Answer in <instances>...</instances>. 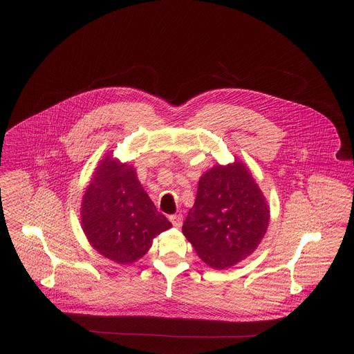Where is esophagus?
Listing matches in <instances>:
<instances>
[{"label": "esophagus", "mask_w": 354, "mask_h": 354, "mask_svg": "<svg viewBox=\"0 0 354 354\" xmlns=\"http://www.w3.org/2000/svg\"><path fill=\"white\" fill-rule=\"evenodd\" d=\"M169 221L172 223V225H174V227L179 228V227H182L183 216H182L180 214H178V215H171V216H169Z\"/></svg>", "instance_id": "34e87169"}]
</instances>
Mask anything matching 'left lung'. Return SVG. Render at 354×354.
<instances>
[{"label": "left lung", "instance_id": "obj_1", "mask_svg": "<svg viewBox=\"0 0 354 354\" xmlns=\"http://www.w3.org/2000/svg\"><path fill=\"white\" fill-rule=\"evenodd\" d=\"M268 221L270 207L259 185L245 165L235 162L201 178L183 234L205 264L224 270L257 248Z\"/></svg>", "mask_w": 354, "mask_h": 354}]
</instances>
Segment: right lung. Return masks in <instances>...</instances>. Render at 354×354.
I'll list each match as a JSON object with an SVG mask.
<instances>
[{
	"label": "right lung",
	"instance_id": "add662e5",
	"mask_svg": "<svg viewBox=\"0 0 354 354\" xmlns=\"http://www.w3.org/2000/svg\"><path fill=\"white\" fill-rule=\"evenodd\" d=\"M82 227L104 257L129 264L150 250L152 239L171 228L136 179L135 169L103 159L82 202Z\"/></svg>",
	"mask_w": 354,
	"mask_h": 354
}]
</instances>
